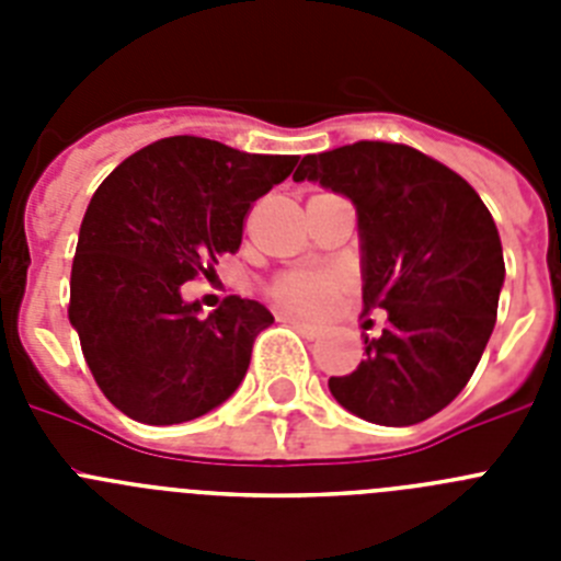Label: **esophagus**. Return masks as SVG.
<instances>
[{"mask_svg":"<svg viewBox=\"0 0 561 561\" xmlns=\"http://www.w3.org/2000/svg\"><path fill=\"white\" fill-rule=\"evenodd\" d=\"M280 320H284V323H291L295 325L297 331H300V334L306 336V340H317V336H320V329H317V325H311V323H304V320H297L295 314H284V311H280Z\"/></svg>","mask_w":561,"mask_h":561,"instance_id":"esophagus-1","label":"esophagus"}]
</instances>
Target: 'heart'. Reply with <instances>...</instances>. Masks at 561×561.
<instances>
[{
  "label": "heart",
  "mask_w": 561,
  "mask_h": 561,
  "mask_svg": "<svg viewBox=\"0 0 561 561\" xmlns=\"http://www.w3.org/2000/svg\"><path fill=\"white\" fill-rule=\"evenodd\" d=\"M340 291V277L325 272H291L275 284L272 295L284 309L297 314H320Z\"/></svg>",
  "instance_id": "1"
}]
</instances>
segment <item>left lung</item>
<instances>
[{
	"mask_svg": "<svg viewBox=\"0 0 561 561\" xmlns=\"http://www.w3.org/2000/svg\"><path fill=\"white\" fill-rule=\"evenodd\" d=\"M304 180L356 207L365 311H388L331 396L381 427L427 421L466 388L494 331L505 264L492 213L463 176L396 142L306 153Z\"/></svg>",
	"mask_w": 561,
	"mask_h": 561,
	"instance_id": "1",
	"label": "left lung"
}]
</instances>
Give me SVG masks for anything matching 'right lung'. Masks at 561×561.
<instances>
[{"mask_svg":"<svg viewBox=\"0 0 561 561\" xmlns=\"http://www.w3.org/2000/svg\"><path fill=\"white\" fill-rule=\"evenodd\" d=\"M295 153H247L205 137H165L108 173L83 213L69 277V323L114 408L142 424H182L225 404L250 368L257 300L227 297L202 317L182 284L236 252L255 199Z\"/></svg>","mask_w":561,"mask_h":561,"instance_id":"obj_1","label":"right lung"}]
</instances>
